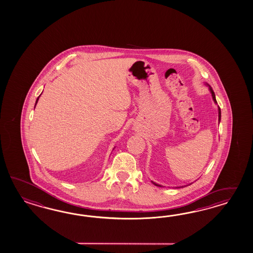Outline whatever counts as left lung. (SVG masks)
I'll use <instances>...</instances> for the list:
<instances>
[{
	"label": "left lung",
	"instance_id": "1",
	"mask_svg": "<svg viewBox=\"0 0 253 253\" xmlns=\"http://www.w3.org/2000/svg\"><path fill=\"white\" fill-rule=\"evenodd\" d=\"M207 85L209 86V89H210V91H211V93L212 95V99H213V101H214V103L217 105V101H216V96H215V94H214V91L212 90L211 86L210 85V84H207ZM217 111H218V124H219V122H220V118H221V111H220V108H219V106H217ZM153 184L155 185V186H157V187H162L161 185H159V184H157L156 182H154V181H152ZM191 184V183H190ZM190 184H188V185H190ZM188 185H186V186H181V187H176V188H184V187H187Z\"/></svg>",
	"mask_w": 253,
	"mask_h": 253
}]
</instances>
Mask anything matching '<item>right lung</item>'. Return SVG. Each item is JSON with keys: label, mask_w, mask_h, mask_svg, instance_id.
I'll return each instance as SVG.
<instances>
[{"label": "right lung", "mask_w": 253, "mask_h": 253, "mask_svg": "<svg viewBox=\"0 0 253 253\" xmlns=\"http://www.w3.org/2000/svg\"><path fill=\"white\" fill-rule=\"evenodd\" d=\"M41 94H40V95H39V96H38V97H37V99H36V104H37V102H38V100H39V97H40V96H41ZM36 106H35V108H36ZM114 148H115V147H114ZM114 148H113V149H114Z\"/></svg>", "instance_id": "right-lung-1"}]
</instances>
